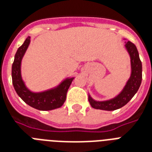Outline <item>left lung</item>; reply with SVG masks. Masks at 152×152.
<instances>
[{
    "mask_svg": "<svg viewBox=\"0 0 152 152\" xmlns=\"http://www.w3.org/2000/svg\"><path fill=\"white\" fill-rule=\"evenodd\" d=\"M125 48L130 59V75L120 93L112 99L103 101L94 99L88 93V101L91 106L96 110L113 111L123 107L138 91L142 80V64L139 57L136 46L130 41L126 42Z\"/></svg>",
    "mask_w": 152,
    "mask_h": 152,
    "instance_id": "left-lung-1",
    "label": "left lung"
}]
</instances>
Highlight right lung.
Wrapping results in <instances>:
<instances>
[{"instance_id":"right-lung-1","label":"right lung","mask_w":152,"mask_h":152,"mask_svg":"<svg viewBox=\"0 0 152 152\" xmlns=\"http://www.w3.org/2000/svg\"><path fill=\"white\" fill-rule=\"evenodd\" d=\"M31 37L28 36L23 44L18 49L15 56L11 77L15 90L21 99L31 107L41 110L48 111L58 109L64 103L67 92L75 77H67L54 87L47 90L33 91L26 85L22 75V61L29 46Z\"/></svg>"}]
</instances>
